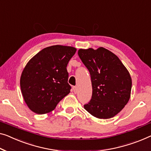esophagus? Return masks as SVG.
Instances as JSON below:
<instances>
[{"label":"esophagus","instance_id":"esophagus-1","mask_svg":"<svg viewBox=\"0 0 151 151\" xmlns=\"http://www.w3.org/2000/svg\"><path fill=\"white\" fill-rule=\"evenodd\" d=\"M73 91H74V93H77V87H76V86H74L73 87Z\"/></svg>","mask_w":151,"mask_h":151}]
</instances>
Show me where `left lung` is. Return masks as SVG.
<instances>
[{
	"instance_id": "left-lung-1",
	"label": "left lung",
	"mask_w": 151,
	"mask_h": 151,
	"mask_svg": "<svg viewBox=\"0 0 151 151\" xmlns=\"http://www.w3.org/2000/svg\"><path fill=\"white\" fill-rule=\"evenodd\" d=\"M78 55L91 75L92 96L85 109L96 118L113 117L130 98L129 73L115 54L104 47L80 49Z\"/></svg>"
}]
</instances>
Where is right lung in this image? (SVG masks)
I'll use <instances>...</instances> for the list:
<instances>
[{
  "label": "right lung",
  "mask_w": 151,
  "mask_h": 151,
  "mask_svg": "<svg viewBox=\"0 0 151 151\" xmlns=\"http://www.w3.org/2000/svg\"><path fill=\"white\" fill-rule=\"evenodd\" d=\"M76 49L53 45L31 58L22 71L20 87L26 104L39 114L53 111L70 92L66 67Z\"/></svg>",
  "instance_id": "obj_1"
}]
</instances>
